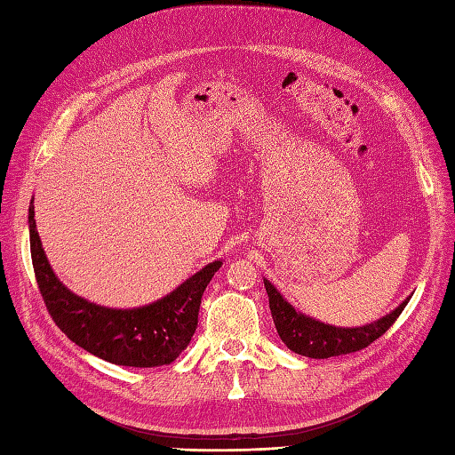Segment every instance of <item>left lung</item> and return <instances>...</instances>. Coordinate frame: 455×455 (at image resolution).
Instances as JSON below:
<instances>
[{"instance_id":"1","label":"left lung","mask_w":455,"mask_h":455,"mask_svg":"<svg viewBox=\"0 0 455 455\" xmlns=\"http://www.w3.org/2000/svg\"><path fill=\"white\" fill-rule=\"evenodd\" d=\"M264 285L269 297V311H272V318L279 338H282L283 344L291 352L299 355L315 357V360H324V357L363 350V347H367L381 334L389 331L391 324L397 321L403 308L407 307L411 299H404L395 311L381 316L379 321L355 328H342L324 324L303 313H297L293 305H289L283 295L279 293L267 279H264Z\"/></svg>"}]
</instances>
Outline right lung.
I'll return each instance as SVG.
<instances>
[{"instance_id":"right-lung-1","label":"right lung","mask_w":455,"mask_h":455,"mask_svg":"<svg viewBox=\"0 0 455 455\" xmlns=\"http://www.w3.org/2000/svg\"><path fill=\"white\" fill-rule=\"evenodd\" d=\"M28 235L38 291L56 326L84 350L117 365L156 367L176 360L196 334L203 291L222 266L215 259L150 305L109 308L85 301L54 275L36 233L33 199Z\"/></svg>"}]
</instances>
